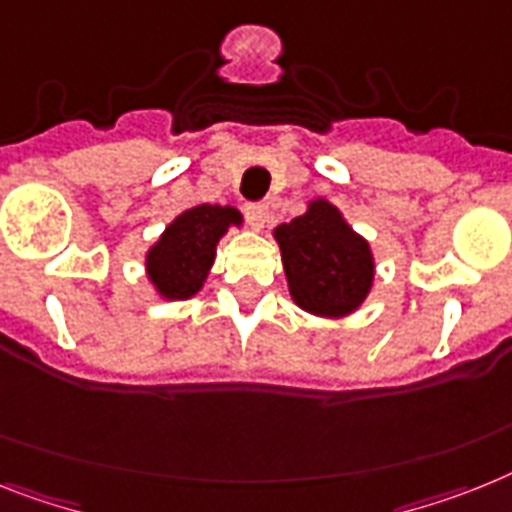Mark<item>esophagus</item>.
I'll list each match as a JSON object with an SVG mask.
<instances>
[{"label": "esophagus", "mask_w": 512, "mask_h": 512, "mask_svg": "<svg viewBox=\"0 0 512 512\" xmlns=\"http://www.w3.org/2000/svg\"><path fill=\"white\" fill-rule=\"evenodd\" d=\"M246 217L256 230H261L266 225V217H269V206L261 204V201L259 204H246Z\"/></svg>", "instance_id": "esophagus-1"}]
</instances>
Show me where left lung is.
Returning <instances> with one entry per match:
<instances>
[{
    "label": "left lung",
    "instance_id": "1",
    "mask_svg": "<svg viewBox=\"0 0 512 512\" xmlns=\"http://www.w3.org/2000/svg\"><path fill=\"white\" fill-rule=\"evenodd\" d=\"M293 301L314 316L353 314L374 282V253L327 198L308 201L306 214L274 227Z\"/></svg>",
    "mask_w": 512,
    "mask_h": 512
}]
</instances>
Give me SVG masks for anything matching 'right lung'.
<instances>
[{
  "instance_id": "obj_1",
  "label": "right lung",
  "mask_w": 512,
  "mask_h": 512,
  "mask_svg": "<svg viewBox=\"0 0 512 512\" xmlns=\"http://www.w3.org/2000/svg\"><path fill=\"white\" fill-rule=\"evenodd\" d=\"M243 225L235 206L198 204L172 219L146 253V274L167 301H185L204 287L217 243L230 227Z\"/></svg>"
}]
</instances>
